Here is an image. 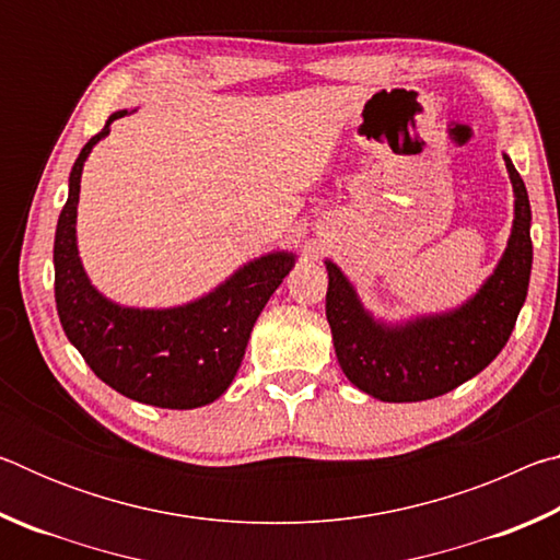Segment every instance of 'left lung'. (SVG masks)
I'll return each mask as SVG.
<instances>
[{"label": "left lung", "instance_id": "1", "mask_svg": "<svg viewBox=\"0 0 560 560\" xmlns=\"http://www.w3.org/2000/svg\"><path fill=\"white\" fill-rule=\"evenodd\" d=\"M504 160L516 197L514 226L494 273L459 308L400 326L381 324L343 271L326 261V318L338 363L358 390L383 402L430 400L485 371L506 346L526 301L534 244L526 185L509 155Z\"/></svg>", "mask_w": 560, "mask_h": 560}]
</instances>
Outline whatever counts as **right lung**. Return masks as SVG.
<instances>
[{
    "label": "right lung",
    "instance_id": "add662e5",
    "mask_svg": "<svg viewBox=\"0 0 560 560\" xmlns=\"http://www.w3.org/2000/svg\"><path fill=\"white\" fill-rule=\"evenodd\" d=\"M122 116L128 110L113 113L71 167L54 240L56 311L63 334L113 390L145 405L192 410L214 402L234 381L252 328L291 271L293 254L273 252L244 264L207 296L175 308H128L98 293L79 259L75 205L83 163Z\"/></svg>",
    "mask_w": 560,
    "mask_h": 560
}]
</instances>
